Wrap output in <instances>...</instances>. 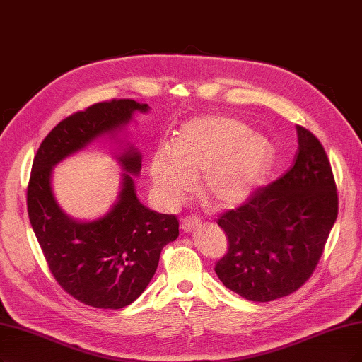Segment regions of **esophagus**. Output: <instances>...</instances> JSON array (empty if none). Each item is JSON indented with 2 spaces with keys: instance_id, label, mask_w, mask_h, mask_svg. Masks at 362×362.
Returning a JSON list of instances; mask_svg holds the SVG:
<instances>
[{
  "instance_id": "esophagus-1",
  "label": "esophagus",
  "mask_w": 362,
  "mask_h": 362,
  "mask_svg": "<svg viewBox=\"0 0 362 362\" xmlns=\"http://www.w3.org/2000/svg\"><path fill=\"white\" fill-rule=\"evenodd\" d=\"M198 225H199V221H198L197 218L188 216V218H183V219H182V230H183L185 233H189V231L195 230Z\"/></svg>"
}]
</instances>
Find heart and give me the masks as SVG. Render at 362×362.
I'll use <instances>...</instances> for the list:
<instances>
[{
  "label": "heart",
  "mask_w": 362,
  "mask_h": 362,
  "mask_svg": "<svg viewBox=\"0 0 362 362\" xmlns=\"http://www.w3.org/2000/svg\"><path fill=\"white\" fill-rule=\"evenodd\" d=\"M272 143L233 117L199 116L179 129L171 146L152 155L149 176L156 198L176 206L192 188L216 207L243 203L273 165Z\"/></svg>",
  "instance_id": "obj_1"
}]
</instances>
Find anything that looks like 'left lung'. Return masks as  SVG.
Returning a JSON list of instances; mask_svg holds the SVG:
<instances>
[{
  "mask_svg": "<svg viewBox=\"0 0 362 362\" xmlns=\"http://www.w3.org/2000/svg\"><path fill=\"white\" fill-rule=\"evenodd\" d=\"M297 134L293 165L218 219L228 250L215 272L249 301H273L301 288L337 219V186L324 146L304 127L297 125Z\"/></svg>",
  "mask_w": 362,
  "mask_h": 362,
  "instance_id": "1",
  "label": "left lung"
}]
</instances>
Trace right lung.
<instances>
[{"label": "right lung", "mask_w": 362, "mask_h": 362, "mask_svg": "<svg viewBox=\"0 0 362 362\" xmlns=\"http://www.w3.org/2000/svg\"><path fill=\"white\" fill-rule=\"evenodd\" d=\"M134 112H149V105L112 100L61 120L38 147L26 191L30 222L50 273L73 298L97 309H122L141 296L160 250L179 237V221L139 202L132 174L139 176L141 155L132 146L117 156L125 171L117 202L95 221L65 215L53 197L52 170L90 141L125 127Z\"/></svg>", "instance_id": "right-lung-1"}]
</instances>
